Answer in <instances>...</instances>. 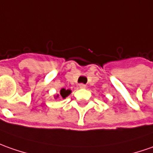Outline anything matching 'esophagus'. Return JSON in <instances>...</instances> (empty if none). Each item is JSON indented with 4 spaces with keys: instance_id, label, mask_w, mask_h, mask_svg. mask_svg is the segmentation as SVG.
<instances>
[{
    "instance_id": "34e87169",
    "label": "esophagus",
    "mask_w": 153,
    "mask_h": 153,
    "mask_svg": "<svg viewBox=\"0 0 153 153\" xmlns=\"http://www.w3.org/2000/svg\"><path fill=\"white\" fill-rule=\"evenodd\" d=\"M86 87H87V86L83 83L79 84V88H86Z\"/></svg>"
}]
</instances>
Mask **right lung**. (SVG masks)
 <instances>
[{"label":"right lung","mask_w":153,"mask_h":153,"mask_svg":"<svg viewBox=\"0 0 153 153\" xmlns=\"http://www.w3.org/2000/svg\"><path fill=\"white\" fill-rule=\"evenodd\" d=\"M71 93V90H65V89L62 88L60 90V96L63 98H65V97H67Z\"/></svg>","instance_id":"add662e5"}]
</instances>
